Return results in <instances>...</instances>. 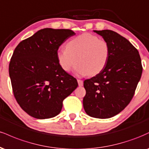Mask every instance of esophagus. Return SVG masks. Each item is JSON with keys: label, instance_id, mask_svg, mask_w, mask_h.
<instances>
[{"label": "esophagus", "instance_id": "obj_1", "mask_svg": "<svg viewBox=\"0 0 149 149\" xmlns=\"http://www.w3.org/2000/svg\"><path fill=\"white\" fill-rule=\"evenodd\" d=\"M78 83L79 86H83V81L82 80H78Z\"/></svg>", "mask_w": 149, "mask_h": 149}]
</instances>
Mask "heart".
Returning <instances> with one entry per match:
<instances>
[{"label": "heart", "instance_id": "1", "mask_svg": "<svg viewBox=\"0 0 149 149\" xmlns=\"http://www.w3.org/2000/svg\"><path fill=\"white\" fill-rule=\"evenodd\" d=\"M109 56L108 42L91 33H83L71 39L66 44V48L57 52L58 63L66 72L71 71L76 61L78 62L74 71L79 76L100 73L105 68Z\"/></svg>", "mask_w": 149, "mask_h": 149}]
</instances>
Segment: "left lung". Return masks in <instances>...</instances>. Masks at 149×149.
Masks as SVG:
<instances>
[{"instance_id":"obj_1","label":"left lung","mask_w":149,"mask_h":149,"mask_svg":"<svg viewBox=\"0 0 149 149\" xmlns=\"http://www.w3.org/2000/svg\"><path fill=\"white\" fill-rule=\"evenodd\" d=\"M108 42L110 56L105 68L83 83V107L88 116L109 118L129 104L134 95L142 66L139 52L129 40L111 30L94 31Z\"/></svg>"}]
</instances>
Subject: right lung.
<instances>
[{
	"instance_id": "right-lung-1",
	"label": "right lung",
	"mask_w": 149,
	"mask_h": 149,
	"mask_svg": "<svg viewBox=\"0 0 149 149\" xmlns=\"http://www.w3.org/2000/svg\"><path fill=\"white\" fill-rule=\"evenodd\" d=\"M70 29L46 28L18 44L9 65L13 93L26 113L38 119L57 116L63 100L78 87L75 78L59 66L57 52L75 35Z\"/></svg>"
}]
</instances>
